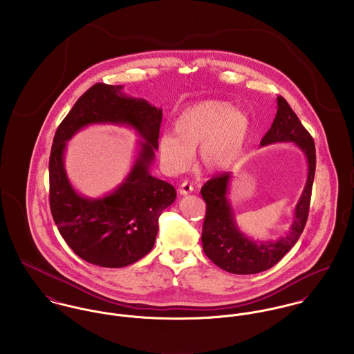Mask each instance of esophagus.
<instances>
[{
	"label": "esophagus",
	"instance_id": "34e87169",
	"mask_svg": "<svg viewBox=\"0 0 354 354\" xmlns=\"http://www.w3.org/2000/svg\"><path fill=\"white\" fill-rule=\"evenodd\" d=\"M178 192H180V195L185 196V195H188V194L194 192V187H192L189 183L184 181V183L180 185V188H178Z\"/></svg>",
	"mask_w": 354,
	"mask_h": 354
}]
</instances>
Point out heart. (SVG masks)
Masks as SVG:
<instances>
[{"mask_svg": "<svg viewBox=\"0 0 354 354\" xmlns=\"http://www.w3.org/2000/svg\"><path fill=\"white\" fill-rule=\"evenodd\" d=\"M174 132L158 138V153L163 167L177 174L185 171L199 147L203 167L216 173L230 167L244 151L251 121L229 102L203 101L184 107L173 121Z\"/></svg>", "mask_w": 354, "mask_h": 354, "instance_id": "heart-1", "label": "heart"}]
</instances>
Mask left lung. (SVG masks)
Masks as SVG:
<instances>
[{
    "instance_id": "8db88e82",
    "label": "left lung",
    "mask_w": 354,
    "mask_h": 354,
    "mask_svg": "<svg viewBox=\"0 0 354 354\" xmlns=\"http://www.w3.org/2000/svg\"><path fill=\"white\" fill-rule=\"evenodd\" d=\"M277 106L275 118L261 139L260 147L274 143H293L303 151L308 165L306 183L295 207L289 233L274 241H256L241 232L236 222L234 208L229 201L233 177L230 171L212 177L201 191L207 204L203 223V251L214 264L232 274H257L275 266L295 247L306 223L316 169L315 143L288 102L278 97Z\"/></svg>"
}]
</instances>
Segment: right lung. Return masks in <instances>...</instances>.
Instances as JSON below:
<instances>
[{
	"label": "right lung",
	"mask_w": 354,
	"mask_h": 354,
	"mask_svg": "<svg viewBox=\"0 0 354 354\" xmlns=\"http://www.w3.org/2000/svg\"><path fill=\"white\" fill-rule=\"evenodd\" d=\"M122 88L98 83L87 90L57 128L49 160L51 215L59 234L79 257L107 268L129 266L151 251L158 218L177 196L173 185L150 171L162 109L127 95ZM104 123L132 127L141 140L123 183L110 194L93 200L71 187L63 156L66 142L80 129Z\"/></svg>",
	"instance_id": "obj_1"
}]
</instances>
